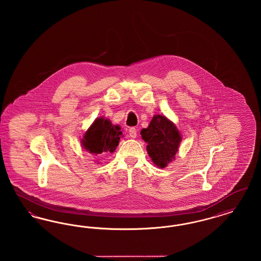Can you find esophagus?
<instances>
[{
	"label": "esophagus",
	"instance_id": "34e87169",
	"mask_svg": "<svg viewBox=\"0 0 261 261\" xmlns=\"http://www.w3.org/2000/svg\"><path fill=\"white\" fill-rule=\"evenodd\" d=\"M129 135L131 138H136L137 136V129L135 127H131L129 129Z\"/></svg>",
	"mask_w": 261,
	"mask_h": 261
}]
</instances>
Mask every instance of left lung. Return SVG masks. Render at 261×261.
<instances>
[{
	"label": "left lung",
	"instance_id": "8db88e82",
	"mask_svg": "<svg viewBox=\"0 0 261 261\" xmlns=\"http://www.w3.org/2000/svg\"><path fill=\"white\" fill-rule=\"evenodd\" d=\"M141 135L148 144L147 151L156 166L164 168L174 160L181 136L176 126L165 116L154 115L148 128L141 131Z\"/></svg>",
	"mask_w": 261,
	"mask_h": 261
}]
</instances>
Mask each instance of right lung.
I'll list each match as a JSON object with an SVG mask.
<instances>
[{
	"label": "right lung",
	"instance_id": "add662e5",
	"mask_svg": "<svg viewBox=\"0 0 261 261\" xmlns=\"http://www.w3.org/2000/svg\"><path fill=\"white\" fill-rule=\"evenodd\" d=\"M121 135L122 132L118 125H112L110 120L100 117L86 131L82 145L84 149L96 155L101 152H113Z\"/></svg>",
	"mask_w": 261,
	"mask_h": 261
}]
</instances>
